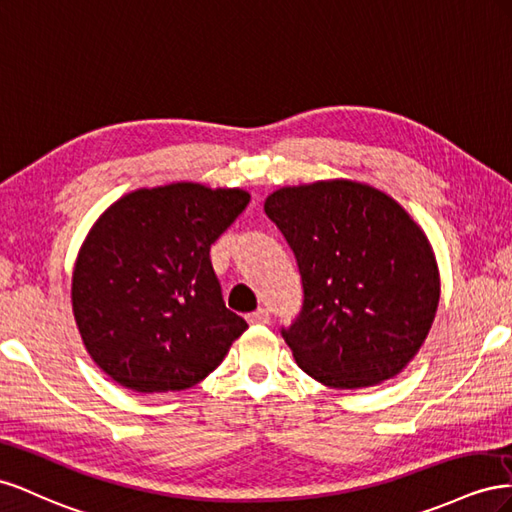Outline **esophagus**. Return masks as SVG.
I'll return each mask as SVG.
<instances>
[{
  "label": "esophagus",
  "mask_w": 512,
  "mask_h": 512,
  "mask_svg": "<svg viewBox=\"0 0 512 512\" xmlns=\"http://www.w3.org/2000/svg\"><path fill=\"white\" fill-rule=\"evenodd\" d=\"M246 321H248V324H268L270 311L268 309H257V311L246 315Z\"/></svg>",
  "instance_id": "esophagus-1"
}]
</instances>
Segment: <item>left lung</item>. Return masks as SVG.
<instances>
[{
    "mask_svg": "<svg viewBox=\"0 0 512 512\" xmlns=\"http://www.w3.org/2000/svg\"><path fill=\"white\" fill-rule=\"evenodd\" d=\"M264 210L302 276L300 315L281 330L298 367L337 390L399 375L440 302L425 231L392 197L352 180L279 188Z\"/></svg>",
    "mask_w": 512,
    "mask_h": 512,
    "instance_id": "8db88e82",
    "label": "left lung"
}]
</instances>
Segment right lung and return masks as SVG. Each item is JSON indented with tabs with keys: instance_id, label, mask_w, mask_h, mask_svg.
<instances>
[{
	"instance_id": "right-lung-1",
	"label": "right lung",
	"mask_w": 512,
	"mask_h": 512,
	"mask_svg": "<svg viewBox=\"0 0 512 512\" xmlns=\"http://www.w3.org/2000/svg\"><path fill=\"white\" fill-rule=\"evenodd\" d=\"M251 195L175 182L109 206L72 272V313L87 354L113 382L154 394L206 379L248 328L229 311L210 246Z\"/></svg>"
}]
</instances>
